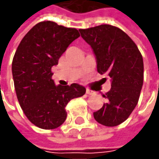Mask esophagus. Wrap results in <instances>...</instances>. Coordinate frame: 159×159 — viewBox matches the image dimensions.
Wrapping results in <instances>:
<instances>
[{
  "mask_svg": "<svg viewBox=\"0 0 159 159\" xmlns=\"http://www.w3.org/2000/svg\"><path fill=\"white\" fill-rule=\"evenodd\" d=\"M94 92L92 91V90H90V89H86V94H88V95H92Z\"/></svg>",
  "mask_w": 159,
  "mask_h": 159,
  "instance_id": "esophagus-1",
  "label": "esophagus"
}]
</instances>
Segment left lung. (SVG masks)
<instances>
[{"label": "left lung", "mask_w": 159, "mask_h": 159, "mask_svg": "<svg viewBox=\"0 0 159 159\" xmlns=\"http://www.w3.org/2000/svg\"><path fill=\"white\" fill-rule=\"evenodd\" d=\"M93 50L98 72L111 77L106 102L93 113L99 124L109 127L125 122L139 102L143 82V61L137 45L123 30L102 24L79 30Z\"/></svg>", "instance_id": "obj_1"}]
</instances>
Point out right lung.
<instances>
[{
	"mask_svg": "<svg viewBox=\"0 0 159 159\" xmlns=\"http://www.w3.org/2000/svg\"><path fill=\"white\" fill-rule=\"evenodd\" d=\"M79 36L75 29L42 21L26 34L16 49L12 74L17 99L28 119L41 129H56L62 125L67 103L86 92L78 84L56 85L51 78V68Z\"/></svg>",
	"mask_w": 159,
	"mask_h": 159,
	"instance_id": "1",
	"label": "right lung"
}]
</instances>
